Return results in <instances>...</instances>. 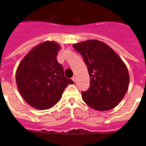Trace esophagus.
<instances>
[{
  "instance_id": "1",
  "label": "esophagus",
  "mask_w": 146,
  "mask_h": 146,
  "mask_svg": "<svg viewBox=\"0 0 146 146\" xmlns=\"http://www.w3.org/2000/svg\"><path fill=\"white\" fill-rule=\"evenodd\" d=\"M72 80L73 81H74V82H75V80H76V77H75V76H73V77H72Z\"/></svg>"
}]
</instances>
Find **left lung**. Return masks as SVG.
I'll return each instance as SVG.
<instances>
[{"instance_id":"obj_1","label":"left lung","mask_w":146,"mask_h":146,"mask_svg":"<svg viewBox=\"0 0 146 146\" xmlns=\"http://www.w3.org/2000/svg\"><path fill=\"white\" fill-rule=\"evenodd\" d=\"M83 58L90 76V88L82 91L83 101L99 111L118 105L125 96L129 76L126 65L109 46L98 40L73 45Z\"/></svg>"}]
</instances>
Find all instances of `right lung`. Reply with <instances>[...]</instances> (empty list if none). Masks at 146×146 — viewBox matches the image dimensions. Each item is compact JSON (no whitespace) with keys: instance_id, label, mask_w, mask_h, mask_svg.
I'll return each instance as SVG.
<instances>
[{"instance_id":"add662e5","label":"right lung","mask_w":146,"mask_h":146,"mask_svg":"<svg viewBox=\"0 0 146 146\" xmlns=\"http://www.w3.org/2000/svg\"><path fill=\"white\" fill-rule=\"evenodd\" d=\"M60 46L53 42L38 45L28 52L16 73L18 90L33 108L47 110L60 99L69 84L74 82L64 75V68L57 60Z\"/></svg>"}]
</instances>
